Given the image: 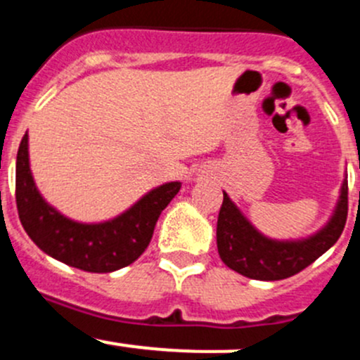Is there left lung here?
I'll use <instances>...</instances> for the list:
<instances>
[{
  "instance_id": "obj_1",
  "label": "left lung",
  "mask_w": 360,
  "mask_h": 360,
  "mask_svg": "<svg viewBox=\"0 0 360 360\" xmlns=\"http://www.w3.org/2000/svg\"><path fill=\"white\" fill-rule=\"evenodd\" d=\"M347 214L348 181H345L336 211L322 230L306 239L276 240L262 236L240 214L229 195L223 193V204L219 207L216 226L219 258L226 267L251 280H285L311 265L340 239L347 223Z\"/></svg>"
}]
</instances>
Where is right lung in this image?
I'll use <instances>...</instances> for the list:
<instances>
[{
  "instance_id": "obj_1",
  "label": "right lung",
  "mask_w": 360,
  "mask_h": 360,
  "mask_svg": "<svg viewBox=\"0 0 360 360\" xmlns=\"http://www.w3.org/2000/svg\"><path fill=\"white\" fill-rule=\"evenodd\" d=\"M181 183L149 191L134 207L105 223H77L47 204L34 186L27 156V134L17 151L15 202L24 230L44 253L87 273H112L134 264L151 243L163 209Z\"/></svg>"
}]
</instances>
